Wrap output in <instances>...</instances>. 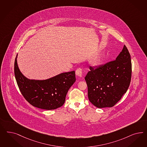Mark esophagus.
Listing matches in <instances>:
<instances>
[{
    "label": "esophagus",
    "instance_id": "34e87169",
    "mask_svg": "<svg viewBox=\"0 0 147 147\" xmlns=\"http://www.w3.org/2000/svg\"><path fill=\"white\" fill-rule=\"evenodd\" d=\"M76 75L79 77L82 76V69L81 68H78L76 70Z\"/></svg>",
    "mask_w": 147,
    "mask_h": 147
}]
</instances>
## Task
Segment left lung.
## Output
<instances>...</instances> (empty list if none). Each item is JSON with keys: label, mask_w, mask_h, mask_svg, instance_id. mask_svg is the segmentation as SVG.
<instances>
[{"label": "left lung", "mask_w": 147, "mask_h": 147, "mask_svg": "<svg viewBox=\"0 0 147 147\" xmlns=\"http://www.w3.org/2000/svg\"><path fill=\"white\" fill-rule=\"evenodd\" d=\"M85 76L90 102L102 108L112 107L127 92L131 78V61L127 47L116 60L96 67L90 66Z\"/></svg>", "instance_id": "left-lung-1"}]
</instances>
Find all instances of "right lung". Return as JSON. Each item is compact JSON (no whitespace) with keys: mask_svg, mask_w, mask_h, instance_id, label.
Returning <instances> with one entry per match:
<instances>
[{"mask_svg":"<svg viewBox=\"0 0 147 147\" xmlns=\"http://www.w3.org/2000/svg\"><path fill=\"white\" fill-rule=\"evenodd\" d=\"M14 62V75L19 90L25 99L33 107L53 110L64 104L68 90L76 81L75 71L62 73L45 80H29L19 70Z\"/></svg>","mask_w":147,"mask_h":147,"instance_id":"right-lung-1","label":"right lung"}]
</instances>
